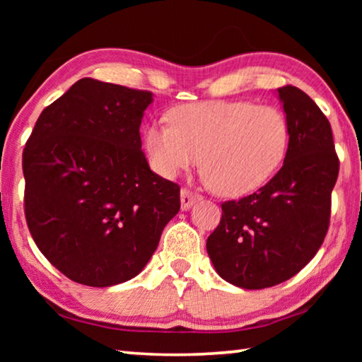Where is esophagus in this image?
<instances>
[{"label":"esophagus","mask_w":362,"mask_h":362,"mask_svg":"<svg viewBox=\"0 0 362 362\" xmlns=\"http://www.w3.org/2000/svg\"><path fill=\"white\" fill-rule=\"evenodd\" d=\"M199 198H201V196L198 193H194V192H192V189H188V188H182V192H180L182 211L189 209V207H192Z\"/></svg>","instance_id":"esophagus-1"}]
</instances>
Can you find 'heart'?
<instances>
[{
    "mask_svg": "<svg viewBox=\"0 0 362 362\" xmlns=\"http://www.w3.org/2000/svg\"><path fill=\"white\" fill-rule=\"evenodd\" d=\"M170 126L145 127L144 145L153 169L164 177L203 166L222 196H243L262 187L283 164L289 122L278 107L246 100L185 103L169 113Z\"/></svg>",
    "mask_w": 362,
    "mask_h": 362,
    "instance_id": "heart-1",
    "label": "heart"
}]
</instances>
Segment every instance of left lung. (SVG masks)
<instances>
[{
  "label": "left lung",
  "mask_w": 362,
  "mask_h": 362,
  "mask_svg": "<svg viewBox=\"0 0 362 362\" xmlns=\"http://www.w3.org/2000/svg\"><path fill=\"white\" fill-rule=\"evenodd\" d=\"M289 122L283 168L267 185L222 203V218L206 247L220 278L243 289L291 279L320 250L339 177L330 122L296 86L278 89Z\"/></svg>",
  "instance_id": "8db88e82"
}]
</instances>
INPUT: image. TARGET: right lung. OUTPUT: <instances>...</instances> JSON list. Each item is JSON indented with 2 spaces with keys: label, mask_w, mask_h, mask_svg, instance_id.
<instances>
[{
  "label": "right lung",
  "mask_w": 362,
  "mask_h": 362,
  "mask_svg": "<svg viewBox=\"0 0 362 362\" xmlns=\"http://www.w3.org/2000/svg\"><path fill=\"white\" fill-rule=\"evenodd\" d=\"M148 90L76 81L42 110L22 156L25 218L41 254L75 283L129 281L180 209V187L150 169L140 122Z\"/></svg>",
  "instance_id": "right-lung-1"
}]
</instances>
